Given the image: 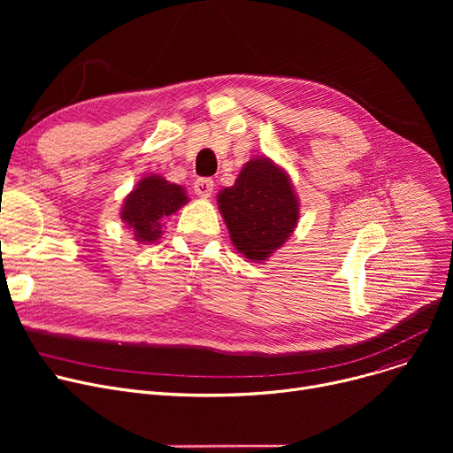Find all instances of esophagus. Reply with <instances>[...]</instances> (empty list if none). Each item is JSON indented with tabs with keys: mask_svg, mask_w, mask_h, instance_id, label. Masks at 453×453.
Here are the masks:
<instances>
[{
	"mask_svg": "<svg viewBox=\"0 0 453 453\" xmlns=\"http://www.w3.org/2000/svg\"><path fill=\"white\" fill-rule=\"evenodd\" d=\"M195 193L202 198H209L212 195V188H214V181L211 178H198L193 185Z\"/></svg>",
	"mask_w": 453,
	"mask_h": 453,
	"instance_id": "obj_1",
	"label": "esophagus"
}]
</instances>
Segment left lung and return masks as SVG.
<instances>
[{
	"instance_id": "8db88e82",
	"label": "left lung",
	"mask_w": 453,
	"mask_h": 453,
	"mask_svg": "<svg viewBox=\"0 0 453 453\" xmlns=\"http://www.w3.org/2000/svg\"><path fill=\"white\" fill-rule=\"evenodd\" d=\"M219 207L234 248L250 260H266L299 220L288 174L268 157L248 161L234 185L220 190Z\"/></svg>"
}]
</instances>
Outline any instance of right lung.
<instances>
[{"label":"right lung","instance_id":"obj_1","mask_svg":"<svg viewBox=\"0 0 453 453\" xmlns=\"http://www.w3.org/2000/svg\"><path fill=\"white\" fill-rule=\"evenodd\" d=\"M187 203L185 188L161 176L142 178L125 198L121 219L134 231L135 241L152 242L161 234V220Z\"/></svg>","mask_w":453,"mask_h":453}]
</instances>
